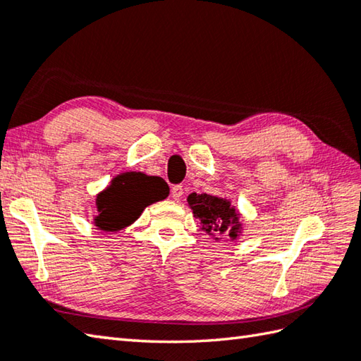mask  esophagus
Listing matches in <instances>:
<instances>
[{"label": "esophagus", "instance_id": "34e87169", "mask_svg": "<svg viewBox=\"0 0 361 361\" xmlns=\"http://www.w3.org/2000/svg\"><path fill=\"white\" fill-rule=\"evenodd\" d=\"M171 195H172V199H175V200L181 199V195H183V186H180V185H175V186H172V189H171Z\"/></svg>", "mask_w": 361, "mask_h": 361}]
</instances>
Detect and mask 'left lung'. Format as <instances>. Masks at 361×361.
<instances>
[{"instance_id": "left-lung-1", "label": "left lung", "mask_w": 361, "mask_h": 361, "mask_svg": "<svg viewBox=\"0 0 361 361\" xmlns=\"http://www.w3.org/2000/svg\"><path fill=\"white\" fill-rule=\"evenodd\" d=\"M189 207L192 208L194 217L199 219L202 230L208 235L228 236L236 239L241 230L238 221L236 209L231 207L228 200L219 199L209 194H190L188 197Z\"/></svg>"}]
</instances>
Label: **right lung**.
I'll return each instance as SVG.
<instances>
[{
  "mask_svg": "<svg viewBox=\"0 0 361 361\" xmlns=\"http://www.w3.org/2000/svg\"><path fill=\"white\" fill-rule=\"evenodd\" d=\"M169 195V186L159 176L140 172H126L116 176L112 185L97 197L98 214L95 225L104 231H118L128 227L140 213Z\"/></svg>",
  "mask_w": 361,
  "mask_h": 361,
  "instance_id": "add662e5",
  "label": "right lung"
}]
</instances>
